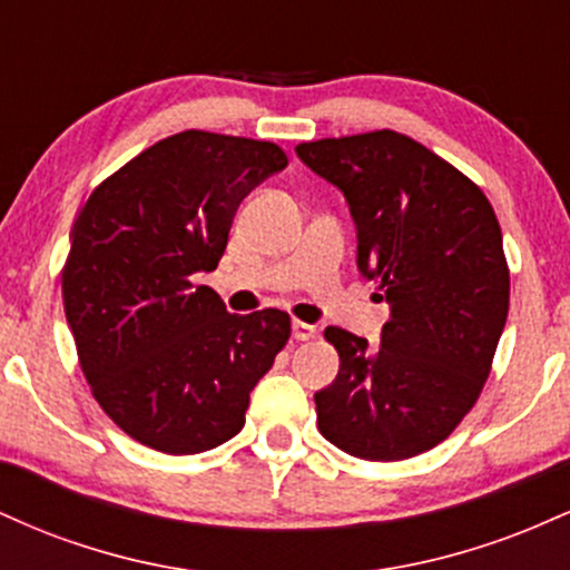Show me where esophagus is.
Listing matches in <instances>:
<instances>
[{
    "mask_svg": "<svg viewBox=\"0 0 570 570\" xmlns=\"http://www.w3.org/2000/svg\"><path fill=\"white\" fill-rule=\"evenodd\" d=\"M292 335H294V340H313L318 335V330L313 324H305V322H294L292 324Z\"/></svg>",
    "mask_w": 570,
    "mask_h": 570,
    "instance_id": "34e87169",
    "label": "esophagus"
}]
</instances>
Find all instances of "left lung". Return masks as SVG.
<instances>
[{"label": "left lung", "mask_w": 570, "mask_h": 570, "mask_svg": "<svg viewBox=\"0 0 570 570\" xmlns=\"http://www.w3.org/2000/svg\"><path fill=\"white\" fill-rule=\"evenodd\" d=\"M343 189L358 271L391 305L381 348L340 326V370L318 391V431L364 461H404L453 434L482 394L509 313L493 206L466 174L396 130L297 144Z\"/></svg>", "instance_id": "8db88e82"}]
</instances>
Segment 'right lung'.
<instances>
[{
  "label": "right lung",
  "instance_id": "right-lung-1",
  "mask_svg": "<svg viewBox=\"0 0 570 570\" xmlns=\"http://www.w3.org/2000/svg\"><path fill=\"white\" fill-rule=\"evenodd\" d=\"M286 163L273 141L181 130L107 176L77 214L63 311L94 399L130 440L193 455L244 429L289 313H227L193 278L219 265L240 200Z\"/></svg>",
  "mask_w": 570,
  "mask_h": 570
}]
</instances>
